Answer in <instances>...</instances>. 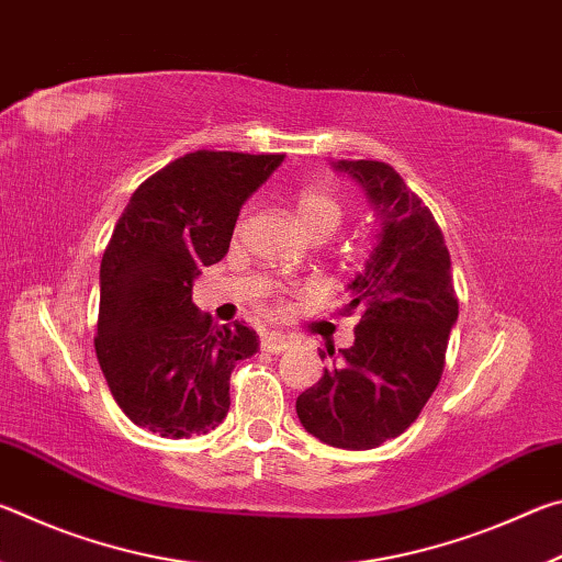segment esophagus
<instances>
[{"mask_svg":"<svg viewBox=\"0 0 562 562\" xmlns=\"http://www.w3.org/2000/svg\"><path fill=\"white\" fill-rule=\"evenodd\" d=\"M260 347H262V351H272V355H280V351H288L292 347V341L284 335H278V331H268V335H262Z\"/></svg>","mask_w":562,"mask_h":562,"instance_id":"34e87169","label":"esophagus"}]
</instances>
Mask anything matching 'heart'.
Listing matches in <instances>:
<instances>
[{"label":"heart","mask_w":562,"mask_h":562,"mask_svg":"<svg viewBox=\"0 0 562 562\" xmlns=\"http://www.w3.org/2000/svg\"><path fill=\"white\" fill-rule=\"evenodd\" d=\"M294 215L312 240H325L345 217V203L327 183L302 186L294 195Z\"/></svg>","instance_id":"obj_1"}]
</instances>
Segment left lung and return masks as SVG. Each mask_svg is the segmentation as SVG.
Returning a JSON list of instances; mask_svg holds the SVG:
<instances>
[{
	"instance_id": "obj_1",
	"label": "left lung",
	"mask_w": 562,
	"mask_h": 562,
	"mask_svg": "<svg viewBox=\"0 0 562 562\" xmlns=\"http://www.w3.org/2000/svg\"><path fill=\"white\" fill-rule=\"evenodd\" d=\"M331 168L364 190L379 227L364 268L347 284L345 312L361 315L355 345L319 351L329 367L297 396V416L322 443L367 451L404 434L429 402L459 300L439 225L404 178L379 160Z\"/></svg>"
}]
</instances>
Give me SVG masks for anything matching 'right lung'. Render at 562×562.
<instances>
[{
  "label": "right lung",
  "instance_id": "obj_1",
  "mask_svg": "<svg viewBox=\"0 0 562 562\" xmlns=\"http://www.w3.org/2000/svg\"><path fill=\"white\" fill-rule=\"evenodd\" d=\"M282 154L195 150L140 183L101 260L93 345L113 398L140 429L190 439L231 408V374L260 347L255 329L217 327L193 282L231 247L237 215Z\"/></svg>",
  "mask_w": 562,
  "mask_h": 562
}]
</instances>
